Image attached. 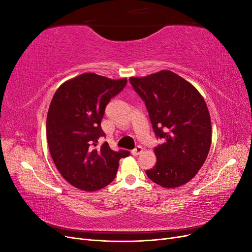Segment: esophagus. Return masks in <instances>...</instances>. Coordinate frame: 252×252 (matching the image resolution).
Listing matches in <instances>:
<instances>
[{"mask_svg": "<svg viewBox=\"0 0 252 252\" xmlns=\"http://www.w3.org/2000/svg\"><path fill=\"white\" fill-rule=\"evenodd\" d=\"M142 152H143V147L138 146V147H135L133 150H131V155L136 157V156H139L140 154H142Z\"/></svg>", "mask_w": 252, "mask_h": 252, "instance_id": "esophagus-1", "label": "esophagus"}]
</instances>
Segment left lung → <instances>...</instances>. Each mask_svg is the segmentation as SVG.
Segmentation results:
<instances>
[{
    "mask_svg": "<svg viewBox=\"0 0 252 252\" xmlns=\"http://www.w3.org/2000/svg\"><path fill=\"white\" fill-rule=\"evenodd\" d=\"M145 102L157 138V164L147 177L164 188L186 184L201 169L211 145L210 114L197 89L170 70L129 79Z\"/></svg>",
    "mask_w": 252,
    "mask_h": 252,
    "instance_id": "left-lung-1",
    "label": "left lung"
}]
</instances>
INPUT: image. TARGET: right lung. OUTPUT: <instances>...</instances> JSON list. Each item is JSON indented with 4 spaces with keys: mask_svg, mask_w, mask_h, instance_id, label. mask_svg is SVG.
Returning a JSON list of instances; mask_svg holds the SVG:
<instances>
[{
    "mask_svg": "<svg viewBox=\"0 0 252 252\" xmlns=\"http://www.w3.org/2000/svg\"><path fill=\"white\" fill-rule=\"evenodd\" d=\"M127 79L111 80L95 73H83L64 82L53 95L46 122L48 147L62 177L84 191H96L116 177L119 161L129 155L110 149L101 122L106 105L120 94Z\"/></svg>",
    "mask_w": 252,
    "mask_h": 252,
    "instance_id": "obj_1",
    "label": "right lung"
}]
</instances>
